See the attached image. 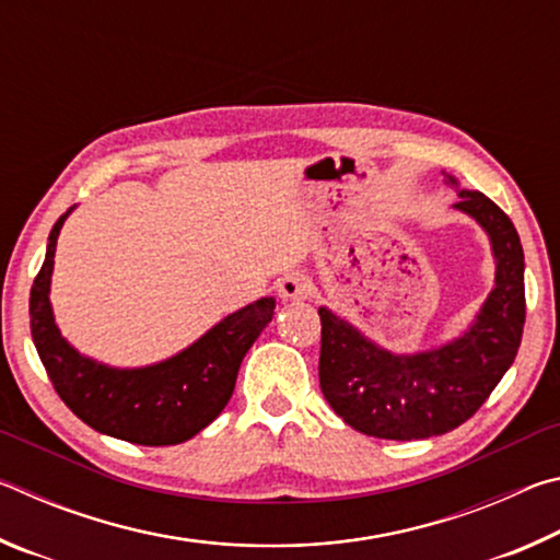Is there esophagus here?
Wrapping results in <instances>:
<instances>
[{
    "label": "esophagus",
    "instance_id": "obj_1",
    "mask_svg": "<svg viewBox=\"0 0 560 560\" xmlns=\"http://www.w3.org/2000/svg\"><path fill=\"white\" fill-rule=\"evenodd\" d=\"M277 289H279V296L283 301H303V299L311 296V291H314V283H311L306 273L291 271L277 283Z\"/></svg>",
    "mask_w": 560,
    "mask_h": 560
}]
</instances>
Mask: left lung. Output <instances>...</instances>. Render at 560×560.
<instances>
[{
  "mask_svg": "<svg viewBox=\"0 0 560 560\" xmlns=\"http://www.w3.org/2000/svg\"><path fill=\"white\" fill-rule=\"evenodd\" d=\"M454 207L485 226L497 259V287L462 338L428 353L393 355L318 308L320 393L343 422L368 438L405 442L459 428L487 402L518 353L526 293L516 226L481 192L462 189Z\"/></svg>",
  "mask_w": 560,
  "mask_h": 560,
  "instance_id": "left-lung-1",
  "label": "left lung"
}]
</instances>
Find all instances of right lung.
<instances>
[{"label":"right lung","mask_w":560,"mask_h":560,"mask_svg":"<svg viewBox=\"0 0 560 560\" xmlns=\"http://www.w3.org/2000/svg\"><path fill=\"white\" fill-rule=\"evenodd\" d=\"M69 212L54 224L30 296L32 338L54 390L79 420L110 438L145 447L195 438L230 402L242 358L273 318L277 301L249 303L165 363L138 371L101 365L66 343L51 314L49 283L56 240Z\"/></svg>","instance_id":"obj_1"}]
</instances>
